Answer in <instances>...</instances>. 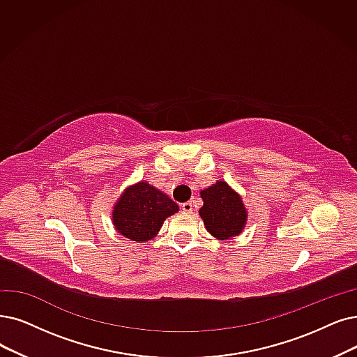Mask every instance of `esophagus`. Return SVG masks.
Wrapping results in <instances>:
<instances>
[{
    "label": "esophagus",
    "mask_w": 357,
    "mask_h": 357,
    "mask_svg": "<svg viewBox=\"0 0 357 357\" xmlns=\"http://www.w3.org/2000/svg\"><path fill=\"white\" fill-rule=\"evenodd\" d=\"M181 209L184 212H192L193 211V205H192V202H184V204H181Z\"/></svg>",
    "instance_id": "34e87169"
}]
</instances>
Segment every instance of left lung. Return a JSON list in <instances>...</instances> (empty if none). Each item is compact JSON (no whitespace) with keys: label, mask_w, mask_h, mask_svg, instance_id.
<instances>
[{"label":"left lung","mask_w":357,"mask_h":357,"mask_svg":"<svg viewBox=\"0 0 357 357\" xmlns=\"http://www.w3.org/2000/svg\"><path fill=\"white\" fill-rule=\"evenodd\" d=\"M204 201L199 215L205 228L217 240H230L245 230L248 209L241 196L224 180L201 190Z\"/></svg>","instance_id":"1"}]
</instances>
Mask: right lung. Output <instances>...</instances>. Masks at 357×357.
<instances>
[{
    "instance_id": "obj_1",
    "label": "right lung",
    "mask_w": 357,
    "mask_h": 357,
    "mask_svg": "<svg viewBox=\"0 0 357 357\" xmlns=\"http://www.w3.org/2000/svg\"><path fill=\"white\" fill-rule=\"evenodd\" d=\"M178 212V205L168 195L145 180L126 188L111 211L117 233L137 243L153 238L164 221Z\"/></svg>"
}]
</instances>
